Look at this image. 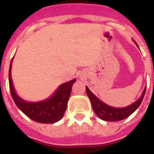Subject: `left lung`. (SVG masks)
<instances>
[{
  "label": "left lung",
  "instance_id": "left-lung-1",
  "mask_svg": "<svg viewBox=\"0 0 154 154\" xmlns=\"http://www.w3.org/2000/svg\"><path fill=\"white\" fill-rule=\"evenodd\" d=\"M136 44V43H135ZM138 46V44H136ZM86 91L88 97L90 98L91 103L94 112L97 114V116L100 119L106 121H119L122 119H125L128 116H129L132 113H134L136 110V109L140 106V104L142 102L143 97L145 95L146 88L143 90L142 93V96L140 97L139 100H137L130 105L129 106L124 107V108H114L108 105H106L102 101H100L91 91L88 87H86Z\"/></svg>",
  "mask_w": 154,
  "mask_h": 154
}]
</instances>
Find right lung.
<instances>
[{"label":"right lung","mask_w":154,"mask_h":154,"mask_svg":"<svg viewBox=\"0 0 154 154\" xmlns=\"http://www.w3.org/2000/svg\"><path fill=\"white\" fill-rule=\"evenodd\" d=\"M11 63L9 69V86L12 98L19 109L25 116H27L29 119H33L35 122L53 124L62 119L67 109V101L70 97L72 87L76 82V79L62 84L54 94V96L49 99L40 102L29 103L22 100L15 93L11 77Z\"/></svg>","instance_id":"right-lung-1"}]
</instances>
